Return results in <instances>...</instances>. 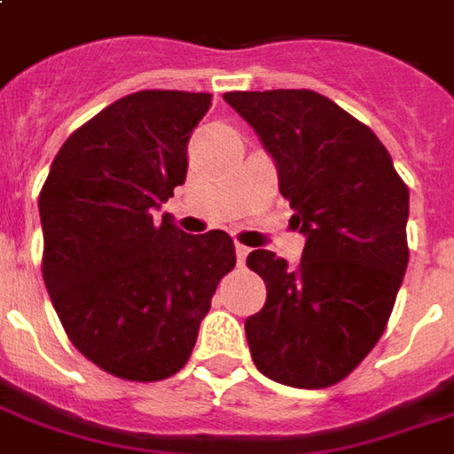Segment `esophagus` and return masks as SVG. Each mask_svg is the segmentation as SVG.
I'll list each match as a JSON object with an SVG mask.
<instances>
[{
	"label": "esophagus",
	"mask_w": 454,
	"mask_h": 454,
	"mask_svg": "<svg viewBox=\"0 0 454 454\" xmlns=\"http://www.w3.org/2000/svg\"><path fill=\"white\" fill-rule=\"evenodd\" d=\"M247 253H250V247L243 243H236V257H238V264H245L247 260Z\"/></svg>",
	"instance_id": "34e87169"
}]
</instances>
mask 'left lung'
<instances>
[{"instance_id":"1","label":"left lung","mask_w":454,"mask_h":454,"mask_svg":"<svg viewBox=\"0 0 454 454\" xmlns=\"http://www.w3.org/2000/svg\"><path fill=\"white\" fill-rule=\"evenodd\" d=\"M223 100L253 127L305 236L288 267L253 250L247 267L267 303L245 320L254 365L270 380L320 389L364 361L404 278L409 190L371 127L315 90H231Z\"/></svg>"}]
</instances>
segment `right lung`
Instances as JSON below:
<instances>
[{
  "instance_id": "1",
  "label": "right lung",
  "mask_w": 454,
  "mask_h": 454,
  "mask_svg": "<svg viewBox=\"0 0 454 454\" xmlns=\"http://www.w3.org/2000/svg\"><path fill=\"white\" fill-rule=\"evenodd\" d=\"M209 93L139 90L62 144L43 184V278L72 344L124 380L176 375L223 274L226 231L187 236L153 214L187 177Z\"/></svg>"
}]
</instances>
